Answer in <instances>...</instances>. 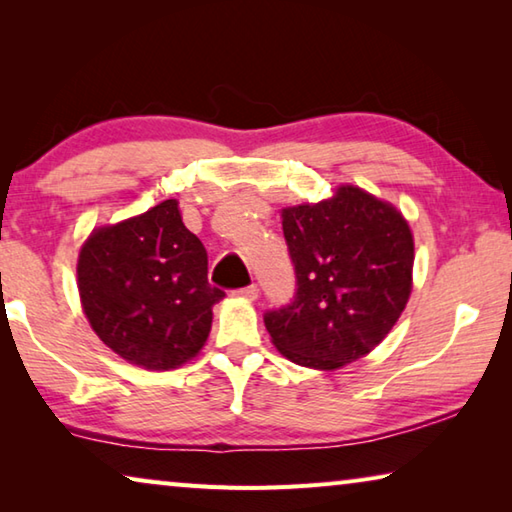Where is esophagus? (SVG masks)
Listing matches in <instances>:
<instances>
[{
	"instance_id": "obj_1",
	"label": "esophagus",
	"mask_w": 512,
	"mask_h": 512,
	"mask_svg": "<svg viewBox=\"0 0 512 512\" xmlns=\"http://www.w3.org/2000/svg\"><path fill=\"white\" fill-rule=\"evenodd\" d=\"M235 296L241 298V300H257L259 298V289L255 287V284H250V287H246V289H239Z\"/></svg>"
}]
</instances>
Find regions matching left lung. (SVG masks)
Returning a JSON list of instances; mask_svg holds the SVG:
<instances>
[{
  "instance_id": "left-lung-1",
  "label": "left lung",
  "mask_w": 512,
  "mask_h": 512,
  "mask_svg": "<svg viewBox=\"0 0 512 512\" xmlns=\"http://www.w3.org/2000/svg\"><path fill=\"white\" fill-rule=\"evenodd\" d=\"M280 216L298 291L289 307L264 316L273 345L298 366L323 372L366 357L411 298L409 221L357 185H339L318 203L282 207Z\"/></svg>"
}]
</instances>
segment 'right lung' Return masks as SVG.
<instances>
[{"mask_svg": "<svg viewBox=\"0 0 512 512\" xmlns=\"http://www.w3.org/2000/svg\"><path fill=\"white\" fill-rule=\"evenodd\" d=\"M76 284L94 334L144 370L192 361L225 296L207 282V253L176 198L94 228L79 250Z\"/></svg>", "mask_w": 512, "mask_h": 512, "instance_id": "add662e5", "label": "right lung"}]
</instances>
